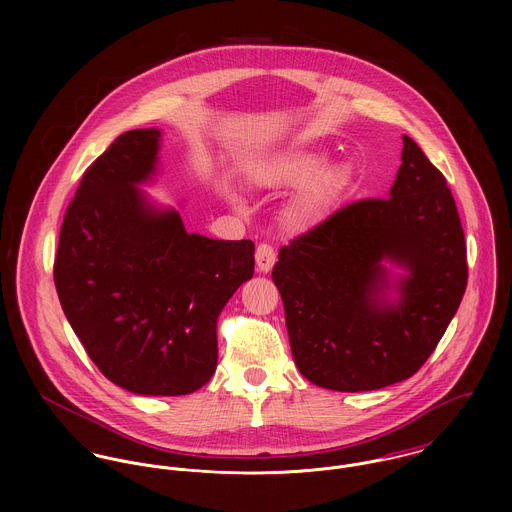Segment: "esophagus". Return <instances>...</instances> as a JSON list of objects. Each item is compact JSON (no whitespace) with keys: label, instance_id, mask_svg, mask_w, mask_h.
I'll list each match as a JSON object with an SVG mask.
<instances>
[{"label":"esophagus","instance_id":"esophagus-1","mask_svg":"<svg viewBox=\"0 0 512 512\" xmlns=\"http://www.w3.org/2000/svg\"><path fill=\"white\" fill-rule=\"evenodd\" d=\"M276 262V250L270 244H260L256 248V266L260 272H270Z\"/></svg>","mask_w":512,"mask_h":512}]
</instances>
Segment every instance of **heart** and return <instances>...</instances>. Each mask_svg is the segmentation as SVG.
Segmentation results:
<instances>
[{
    "label": "heart",
    "mask_w": 512,
    "mask_h": 512,
    "mask_svg": "<svg viewBox=\"0 0 512 512\" xmlns=\"http://www.w3.org/2000/svg\"><path fill=\"white\" fill-rule=\"evenodd\" d=\"M321 165L323 155L309 149L288 151L262 165L258 177L264 187H297L308 181L284 211L288 230L303 232L317 226L345 191L351 179L349 167L335 163L321 169Z\"/></svg>",
    "instance_id": "heart-1"
}]
</instances>
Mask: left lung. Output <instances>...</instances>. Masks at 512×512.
I'll list each match as a JSON object with an SVG mask.
<instances>
[{
  "instance_id": "1",
  "label": "left lung",
  "mask_w": 512,
  "mask_h": 512,
  "mask_svg": "<svg viewBox=\"0 0 512 512\" xmlns=\"http://www.w3.org/2000/svg\"><path fill=\"white\" fill-rule=\"evenodd\" d=\"M386 199H361L280 248L278 286L292 355L313 384L363 392L406 380L436 351L467 288L463 226L438 167L404 136ZM411 276L390 304L379 262Z\"/></svg>"
}]
</instances>
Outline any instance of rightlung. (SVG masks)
<instances>
[{"label":"right lung","mask_w":512,"mask_h":512,"mask_svg":"<svg viewBox=\"0 0 512 512\" xmlns=\"http://www.w3.org/2000/svg\"><path fill=\"white\" fill-rule=\"evenodd\" d=\"M159 130H132L84 171L59 234L55 286L90 361L146 396L195 392L217 368V319L254 274L252 240L189 234L136 187Z\"/></svg>","instance_id":"right-lung-1"}]
</instances>
